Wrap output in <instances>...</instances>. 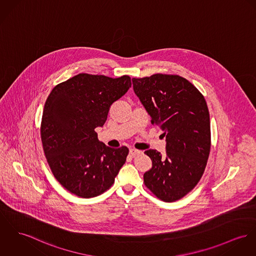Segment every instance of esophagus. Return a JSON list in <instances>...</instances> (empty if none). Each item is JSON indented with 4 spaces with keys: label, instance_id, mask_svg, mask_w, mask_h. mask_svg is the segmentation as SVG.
<instances>
[{
    "label": "esophagus",
    "instance_id": "1",
    "mask_svg": "<svg viewBox=\"0 0 256 256\" xmlns=\"http://www.w3.org/2000/svg\"><path fill=\"white\" fill-rule=\"evenodd\" d=\"M129 152H130L131 156H133V158H135V156H137L140 154V152L138 150H135V148H130Z\"/></svg>",
    "mask_w": 256,
    "mask_h": 256
}]
</instances>
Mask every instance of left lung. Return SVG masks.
I'll use <instances>...</instances> for the list:
<instances>
[{"label":"left lung","mask_w":256,"mask_h":256,"mask_svg":"<svg viewBox=\"0 0 256 256\" xmlns=\"http://www.w3.org/2000/svg\"><path fill=\"white\" fill-rule=\"evenodd\" d=\"M133 89L166 139V156L144 154L152 167L144 174L146 186L166 202L178 200L200 180L210 156V112L204 96L179 75L133 78Z\"/></svg>","instance_id":"1"}]
</instances>
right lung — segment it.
I'll use <instances>...</instances> for the list:
<instances>
[{
    "mask_svg": "<svg viewBox=\"0 0 256 256\" xmlns=\"http://www.w3.org/2000/svg\"><path fill=\"white\" fill-rule=\"evenodd\" d=\"M131 85L128 75L80 73L48 94L41 122L43 150L54 178L70 192L89 198L114 183L129 150L106 146L94 129L102 127L110 106Z\"/></svg>",
    "mask_w": 256,
    "mask_h": 256,
    "instance_id": "right-lung-1",
    "label": "right lung"
}]
</instances>
